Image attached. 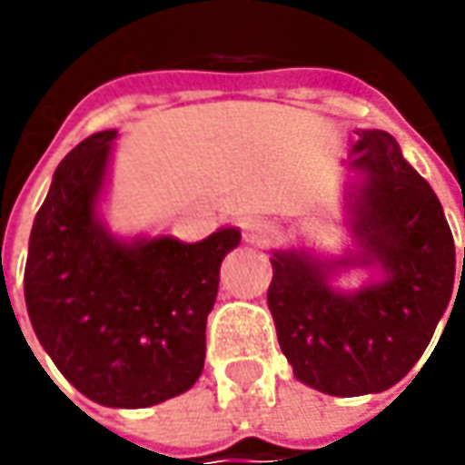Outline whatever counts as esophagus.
I'll return each mask as SVG.
<instances>
[{
  "mask_svg": "<svg viewBox=\"0 0 465 465\" xmlns=\"http://www.w3.org/2000/svg\"><path fill=\"white\" fill-rule=\"evenodd\" d=\"M242 238L251 245H269L274 241V224L266 220H248L242 224Z\"/></svg>",
  "mask_w": 465,
  "mask_h": 465,
  "instance_id": "1",
  "label": "esophagus"
}]
</instances>
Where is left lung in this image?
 Wrapping results in <instances>:
<instances>
[{"instance_id": "obj_1", "label": "left lung", "mask_w": 465, "mask_h": 465, "mask_svg": "<svg viewBox=\"0 0 465 465\" xmlns=\"http://www.w3.org/2000/svg\"><path fill=\"white\" fill-rule=\"evenodd\" d=\"M347 170V253L318 259L308 248H279L266 295L295 378L329 396L399 383L424 354L456 284V242L442 204L399 142L383 129H357ZM354 268L371 274L357 288L341 285ZM463 274L465 248L460 282Z\"/></svg>"}]
</instances>
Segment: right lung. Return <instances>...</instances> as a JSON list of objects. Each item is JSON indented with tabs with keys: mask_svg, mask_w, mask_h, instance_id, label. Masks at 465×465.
I'll use <instances>...</instances> for the list:
<instances>
[{
	"mask_svg": "<svg viewBox=\"0 0 465 465\" xmlns=\"http://www.w3.org/2000/svg\"><path fill=\"white\" fill-rule=\"evenodd\" d=\"M116 139V129L98 132L59 163L30 230L25 305L41 347L82 396L147 409L199 381L206 315L241 230L224 224L199 242L114 232L103 202Z\"/></svg>",
	"mask_w": 465,
	"mask_h": 465,
	"instance_id": "right-lung-1",
	"label": "right lung"
}]
</instances>
